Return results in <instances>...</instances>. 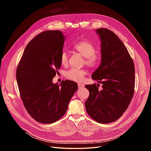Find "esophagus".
Here are the masks:
<instances>
[{"instance_id":"1","label":"esophagus","mask_w":151,"mask_h":151,"mask_svg":"<svg viewBox=\"0 0 151 151\" xmlns=\"http://www.w3.org/2000/svg\"><path fill=\"white\" fill-rule=\"evenodd\" d=\"M78 87L79 88H83L84 87V85L83 84H81V83H79L78 84Z\"/></svg>"}]
</instances>
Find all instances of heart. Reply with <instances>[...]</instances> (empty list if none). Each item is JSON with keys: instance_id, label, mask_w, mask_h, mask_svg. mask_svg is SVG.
I'll return each instance as SVG.
<instances>
[{"instance_id": "obj_1", "label": "heart", "mask_w": 151, "mask_h": 151, "mask_svg": "<svg viewBox=\"0 0 151 151\" xmlns=\"http://www.w3.org/2000/svg\"><path fill=\"white\" fill-rule=\"evenodd\" d=\"M73 48L84 57V63L86 65L90 67H95L99 64V57L95 53L96 48L94 45L88 41H79L73 45ZM60 62L63 65H66L68 63V55L65 51H63L61 54ZM86 74L87 71L85 69L72 68L66 71L64 75L66 78L69 80L82 82Z\"/></svg>"}]
</instances>
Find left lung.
I'll return each instance as SVG.
<instances>
[{
    "instance_id": "1",
    "label": "left lung",
    "mask_w": 151,
    "mask_h": 151,
    "mask_svg": "<svg viewBox=\"0 0 151 151\" xmlns=\"http://www.w3.org/2000/svg\"><path fill=\"white\" fill-rule=\"evenodd\" d=\"M101 43V62L92 79L103 84L86 85L89 96L85 102L88 115L100 123L117 120L129 107L135 88L134 62L124 44L113 31L96 29Z\"/></svg>"
}]
</instances>
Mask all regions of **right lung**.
Instances as JSON below:
<instances>
[{"label":"right lung","instance_id":"obj_1","mask_svg":"<svg viewBox=\"0 0 151 151\" xmlns=\"http://www.w3.org/2000/svg\"><path fill=\"white\" fill-rule=\"evenodd\" d=\"M65 37L60 31H45L27 45L17 68L16 79L26 111L38 122L58 121L67 111L78 86L76 82L52 80L61 67Z\"/></svg>","mask_w":151,"mask_h":151}]
</instances>
